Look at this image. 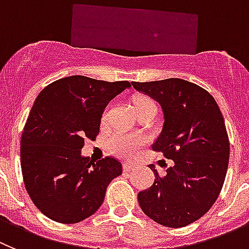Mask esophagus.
<instances>
[{
    "label": "esophagus",
    "instance_id": "obj_1",
    "mask_svg": "<svg viewBox=\"0 0 249 249\" xmlns=\"http://www.w3.org/2000/svg\"><path fill=\"white\" fill-rule=\"evenodd\" d=\"M134 167H135V165L131 162L123 163V169H124V171H131V170H134Z\"/></svg>",
    "mask_w": 249,
    "mask_h": 249
}]
</instances>
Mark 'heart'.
I'll return each mask as SVG.
<instances>
[{
    "label": "heart",
    "instance_id": "obj_1",
    "mask_svg": "<svg viewBox=\"0 0 249 249\" xmlns=\"http://www.w3.org/2000/svg\"><path fill=\"white\" fill-rule=\"evenodd\" d=\"M134 105H135L136 111L139 113L141 109H145L147 107H155V103L147 97H136L134 99ZM105 118H107V111L103 115V119H105ZM146 142V136L120 131V130L115 131L109 139V146H110L111 152L123 159L136 158Z\"/></svg>",
    "mask_w": 249,
    "mask_h": 249
}]
</instances>
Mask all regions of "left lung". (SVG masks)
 Returning a JSON list of instances; mask_svg holds the SVG:
<instances>
[{
	"mask_svg": "<svg viewBox=\"0 0 249 249\" xmlns=\"http://www.w3.org/2000/svg\"><path fill=\"white\" fill-rule=\"evenodd\" d=\"M131 84L161 105L165 122L152 150L174 161L163 176L150 163L155 181L139 192V205L165 227H185L201 218L222 190L230 159L225 119L211 94L191 82L169 78Z\"/></svg>",
	"mask_w": 249,
	"mask_h": 249,
	"instance_id": "8db88e82",
	"label": "left lung"
}]
</instances>
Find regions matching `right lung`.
<instances>
[{
    "instance_id": "1",
    "label": "right lung",
    "mask_w": 249,
    "mask_h": 249,
    "mask_svg": "<svg viewBox=\"0 0 249 249\" xmlns=\"http://www.w3.org/2000/svg\"><path fill=\"white\" fill-rule=\"evenodd\" d=\"M84 75L47 86L33 104L21 138V167L36 207L59 223H77L97 212L109 183L122 175V162L82 156L84 140H95L104 109L130 88Z\"/></svg>"
}]
</instances>
